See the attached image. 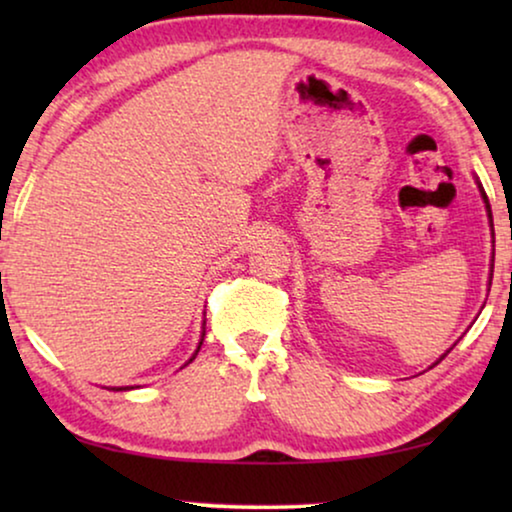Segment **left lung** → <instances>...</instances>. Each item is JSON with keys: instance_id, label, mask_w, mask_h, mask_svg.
I'll return each instance as SVG.
<instances>
[{"instance_id": "8db88e82", "label": "left lung", "mask_w": 512, "mask_h": 512, "mask_svg": "<svg viewBox=\"0 0 512 512\" xmlns=\"http://www.w3.org/2000/svg\"><path fill=\"white\" fill-rule=\"evenodd\" d=\"M480 193H482V198H485V202H487V212H489V216H492V207H489V200H487V193L485 191H482V186H480ZM489 284H492V282H489ZM445 359V354L443 356H440V361H443ZM438 363V361H436ZM436 363H433V366H436Z\"/></svg>"}]
</instances>
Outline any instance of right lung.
<instances>
[{
  "instance_id": "right-lung-1",
  "label": "right lung",
  "mask_w": 512,
  "mask_h": 512,
  "mask_svg": "<svg viewBox=\"0 0 512 512\" xmlns=\"http://www.w3.org/2000/svg\"><path fill=\"white\" fill-rule=\"evenodd\" d=\"M202 335H205V333H202ZM200 345H202V342H200ZM198 349H200V347H198Z\"/></svg>"
}]
</instances>
